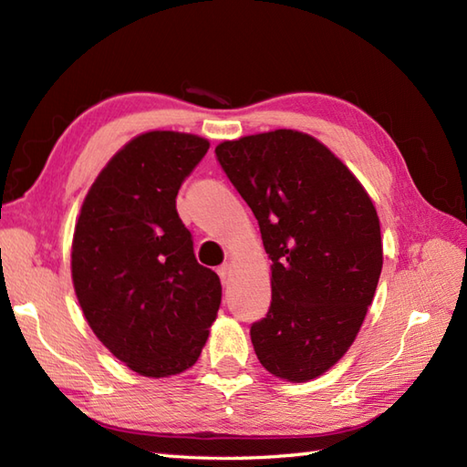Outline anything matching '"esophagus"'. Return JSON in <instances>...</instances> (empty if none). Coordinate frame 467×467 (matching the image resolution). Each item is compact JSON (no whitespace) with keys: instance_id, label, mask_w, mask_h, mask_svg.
I'll list each match as a JSON object with an SVG mask.
<instances>
[{"instance_id":"esophagus-1","label":"esophagus","mask_w":467,"mask_h":467,"mask_svg":"<svg viewBox=\"0 0 467 467\" xmlns=\"http://www.w3.org/2000/svg\"><path fill=\"white\" fill-rule=\"evenodd\" d=\"M216 273H218V276H221L223 283H228V279H231V265H228V263L221 265V266H218Z\"/></svg>"}]
</instances>
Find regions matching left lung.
Returning <instances> with one entry per match:
<instances>
[{"instance_id":"left-lung-1","label":"left lung","mask_w":467,"mask_h":467,"mask_svg":"<svg viewBox=\"0 0 467 467\" xmlns=\"http://www.w3.org/2000/svg\"><path fill=\"white\" fill-rule=\"evenodd\" d=\"M259 221L273 301L251 341L266 371L303 383L329 371L359 333L379 283V216L361 182L317 138L273 130L216 146Z\"/></svg>"}]
</instances>
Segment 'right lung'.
I'll return each instance as SVG.
<instances>
[{"instance_id":"obj_1","label":"right lung","mask_w":467,"mask_h":467,"mask_svg":"<svg viewBox=\"0 0 467 467\" xmlns=\"http://www.w3.org/2000/svg\"><path fill=\"white\" fill-rule=\"evenodd\" d=\"M208 146L172 130L132 138L98 174L76 223L78 303L106 349L144 377L192 367L221 306V279L196 263L176 213L181 184Z\"/></svg>"}]
</instances>
